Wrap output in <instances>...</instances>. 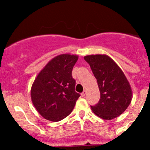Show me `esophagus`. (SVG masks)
I'll list each match as a JSON object with an SVG mask.
<instances>
[{
	"label": "esophagus",
	"mask_w": 150,
	"mask_h": 150,
	"mask_svg": "<svg viewBox=\"0 0 150 150\" xmlns=\"http://www.w3.org/2000/svg\"><path fill=\"white\" fill-rule=\"evenodd\" d=\"M86 91L84 90L83 91V93H81V96H86Z\"/></svg>",
	"instance_id": "esophagus-1"
}]
</instances>
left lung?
<instances>
[{
	"label": "left lung",
	"mask_w": 150,
	"mask_h": 150,
	"mask_svg": "<svg viewBox=\"0 0 150 150\" xmlns=\"http://www.w3.org/2000/svg\"><path fill=\"white\" fill-rule=\"evenodd\" d=\"M84 59L90 65L100 91L99 102L91 106L92 111L104 120L120 115L132 99L131 86L122 69L107 55H88Z\"/></svg>",
	"instance_id": "obj_1"
}]
</instances>
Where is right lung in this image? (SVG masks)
Masks as SVG:
<instances>
[{"mask_svg": "<svg viewBox=\"0 0 150 150\" xmlns=\"http://www.w3.org/2000/svg\"><path fill=\"white\" fill-rule=\"evenodd\" d=\"M77 55L61 54L48 62L39 72L31 88V99L45 119L57 122L67 117L81 96L75 91L72 68Z\"/></svg>", "mask_w": 150, "mask_h": 150, "instance_id": "obj_1", "label": "right lung"}]
</instances>
